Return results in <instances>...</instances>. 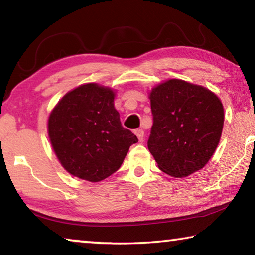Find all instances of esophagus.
I'll return each instance as SVG.
<instances>
[{
  "label": "esophagus",
  "mask_w": 255,
  "mask_h": 255,
  "mask_svg": "<svg viewBox=\"0 0 255 255\" xmlns=\"http://www.w3.org/2000/svg\"><path fill=\"white\" fill-rule=\"evenodd\" d=\"M135 133H136V136L138 137V139H139V141L144 140V130H143V129H136Z\"/></svg>",
  "instance_id": "esophagus-1"
}]
</instances>
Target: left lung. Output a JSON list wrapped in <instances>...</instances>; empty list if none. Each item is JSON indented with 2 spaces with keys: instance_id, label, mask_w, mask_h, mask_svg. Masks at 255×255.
Masks as SVG:
<instances>
[{
  "instance_id": "1",
  "label": "left lung",
  "mask_w": 255,
  "mask_h": 255,
  "mask_svg": "<svg viewBox=\"0 0 255 255\" xmlns=\"http://www.w3.org/2000/svg\"><path fill=\"white\" fill-rule=\"evenodd\" d=\"M153 126L147 141L158 169L174 178L201 170L221 140L224 108L201 85L172 79L149 93Z\"/></svg>"
}]
</instances>
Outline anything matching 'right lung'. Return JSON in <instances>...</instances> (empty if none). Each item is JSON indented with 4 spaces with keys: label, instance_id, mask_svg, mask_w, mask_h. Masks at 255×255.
<instances>
[{
    "label": "right lung",
    "instance_id": "1",
    "mask_svg": "<svg viewBox=\"0 0 255 255\" xmlns=\"http://www.w3.org/2000/svg\"><path fill=\"white\" fill-rule=\"evenodd\" d=\"M116 93L108 86L86 83L67 92L48 118L50 144L68 173L99 182L115 173L132 144L133 133L120 123Z\"/></svg>",
    "mask_w": 255,
    "mask_h": 255
}]
</instances>
